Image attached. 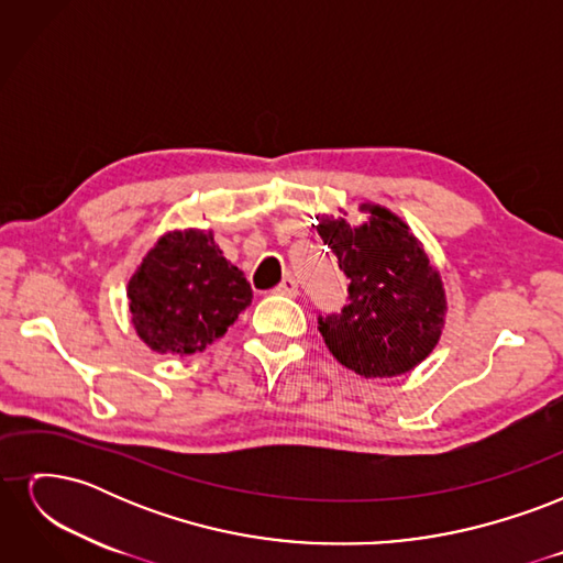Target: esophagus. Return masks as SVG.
Listing matches in <instances>:
<instances>
[{"label": "esophagus", "mask_w": 563, "mask_h": 563, "mask_svg": "<svg viewBox=\"0 0 563 563\" xmlns=\"http://www.w3.org/2000/svg\"><path fill=\"white\" fill-rule=\"evenodd\" d=\"M277 294H279V296H291V298H296V296H298V282H296L294 277H284L282 284L277 286Z\"/></svg>", "instance_id": "1"}]
</instances>
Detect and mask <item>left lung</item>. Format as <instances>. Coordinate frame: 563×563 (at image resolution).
I'll return each mask as SVG.
<instances>
[{
  "label": "left lung",
  "instance_id": "1",
  "mask_svg": "<svg viewBox=\"0 0 563 563\" xmlns=\"http://www.w3.org/2000/svg\"><path fill=\"white\" fill-rule=\"evenodd\" d=\"M366 218L321 216L317 232L350 279V302L319 317L323 343L364 378L413 371L437 347L446 323V291L422 242L380 203L364 201Z\"/></svg>",
  "mask_w": 563,
  "mask_h": 563
}]
</instances>
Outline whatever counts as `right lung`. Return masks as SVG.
Returning a JSON list of instances; mask_svg holds the SVG:
<instances>
[{
  "instance_id": "add662e5",
  "label": "right lung",
  "mask_w": 563,
  "mask_h": 563,
  "mask_svg": "<svg viewBox=\"0 0 563 563\" xmlns=\"http://www.w3.org/2000/svg\"><path fill=\"white\" fill-rule=\"evenodd\" d=\"M135 333L157 354L203 352L251 305L244 272L213 242L211 230L164 232L126 286Z\"/></svg>"
}]
</instances>
